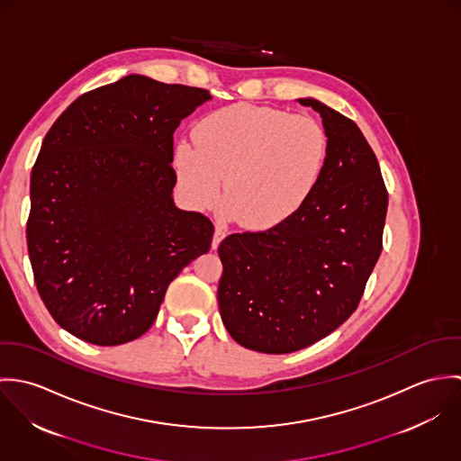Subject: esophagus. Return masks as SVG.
Returning a JSON list of instances; mask_svg holds the SVG:
<instances>
[{
	"label": "esophagus",
	"instance_id": "34e87169",
	"mask_svg": "<svg viewBox=\"0 0 461 461\" xmlns=\"http://www.w3.org/2000/svg\"><path fill=\"white\" fill-rule=\"evenodd\" d=\"M225 236H227V230H225L221 225H216V229H214V238H212V249H218L220 241H221Z\"/></svg>",
	"mask_w": 461,
	"mask_h": 461
}]
</instances>
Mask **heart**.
Returning a JSON list of instances; mask_svg holds the SVG:
<instances>
[{
  "label": "heart",
  "instance_id": "heart-1",
  "mask_svg": "<svg viewBox=\"0 0 461 461\" xmlns=\"http://www.w3.org/2000/svg\"><path fill=\"white\" fill-rule=\"evenodd\" d=\"M329 159V136L309 115L234 104L205 115L195 141L176 147L185 192L202 205L225 194L236 218L269 229L300 211L316 192Z\"/></svg>",
  "mask_w": 461,
  "mask_h": 461
}]
</instances>
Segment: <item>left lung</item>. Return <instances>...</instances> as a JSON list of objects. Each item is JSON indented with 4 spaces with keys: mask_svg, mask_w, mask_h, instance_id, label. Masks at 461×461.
Listing matches in <instances>:
<instances>
[{
    "mask_svg": "<svg viewBox=\"0 0 461 461\" xmlns=\"http://www.w3.org/2000/svg\"><path fill=\"white\" fill-rule=\"evenodd\" d=\"M323 119L329 159L305 205L261 232L227 236L218 256L220 316L254 351L303 349L358 307L382 254L389 194L358 126L316 99H298Z\"/></svg>",
    "mask_w": 461,
    "mask_h": 461,
    "instance_id": "1",
    "label": "left lung"
}]
</instances>
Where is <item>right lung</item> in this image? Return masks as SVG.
<instances>
[{
    "label": "right lung",
    "mask_w": 461,
    "mask_h": 461,
    "mask_svg": "<svg viewBox=\"0 0 461 461\" xmlns=\"http://www.w3.org/2000/svg\"><path fill=\"white\" fill-rule=\"evenodd\" d=\"M209 99L130 74L79 95L46 134L30 181L28 254L44 305L77 339H138L168 284L209 252L212 221L172 198L174 131Z\"/></svg>",
    "instance_id": "obj_1"
}]
</instances>
